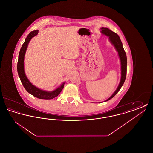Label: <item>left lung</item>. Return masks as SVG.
Returning a JSON list of instances; mask_svg holds the SVG:
<instances>
[{
	"mask_svg": "<svg viewBox=\"0 0 153 153\" xmlns=\"http://www.w3.org/2000/svg\"><path fill=\"white\" fill-rule=\"evenodd\" d=\"M102 33V34L109 36V40L113 44L116 48L117 51L118 52L119 58L120 59L121 61V70H122V76H121V80L120 84L117 88V90L113 94L109 99H108L106 101H108L114 97L117 93L119 91L120 88L123 85L124 82L126 80V74H127V56L126 52L124 50L123 46L122 43V41L119 38V36L117 34V33L113 32L111 30H109L108 28H104L102 27L101 28Z\"/></svg>",
	"mask_w": 153,
	"mask_h": 153,
	"instance_id": "1",
	"label": "left lung"
}]
</instances>
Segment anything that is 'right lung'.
Returning <instances> with one entry per match:
<instances>
[{"mask_svg":"<svg viewBox=\"0 0 153 153\" xmlns=\"http://www.w3.org/2000/svg\"><path fill=\"white\" fill-rule=\"evenodd\" d=\"M38 31L37 30L30 32L29 34L26 37L25 41V42L22 45V47L21 48V50L19 53L18 61L17 64V71H18L19 77L20 78V80L21 81V82L23 87L29 94L38 99H52L56 97V96H57L60 94V92L64 87V83H63L60 86V87L58 88L57 89H56L53 92H49L44 91L32 85V84L29 81L26 77L24 72V65H23L24 57L28 46V44L33 37L36 36L38 34Z\"/></svg>","mask_w":153,"mask_h":153,"instance_id":"right-lung-1","label":"right lung"}]
</instances>
